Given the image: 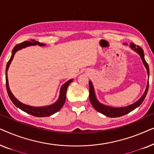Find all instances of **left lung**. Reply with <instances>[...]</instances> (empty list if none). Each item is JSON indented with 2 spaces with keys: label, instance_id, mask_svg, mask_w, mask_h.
<instances>
[{
  "label": "left lung",
  "instance_id": "left-lung-1",
  "mask_svg": "<svg viewBox=\"0 0 154 154\" xmlns=\"http://www.w3.org/2000/svg\"><path fill=\"white\" fill-rule=\"evenodd\" d=\"M125 45L127 44L125 43ZM130 47L132 48V50H134V51L137 52V53L140 54L141 57V59H142L143 64H144L145 67H146L147 73H148V75L149 76V65L147 64L146 61L144 60V54L143 50L141 48V47L138 45H136L135 44L131 43L130 44ZM149 89V81L147 83V85L146 88V90H145L144 93L143 94L142 97H141L138 101H137L135 103L132 104L131 105H129V106H125V107H121V108H115V107H111L109 106H106V105L102 104L99 102V101L97 100L95 93H94V90L93 85H92V83L91 81H89V99L90 101V103L93 106V108L95 109L96 111H97L98 112H100L102 114L106 116L111 117V118H116V117H120L123 116L127 114V113H130V111H133L134 109L140 106V105L143 102V101L146 97L147 92H148Z\"/></svg>",
  "mask_w": 154,
  "mask_h": 154
}]
</instances>
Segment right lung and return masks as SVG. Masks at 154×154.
<instances>
[{"instance_id":"right-lung-1","label":"right lung","mask_w":154,"mask_h":154,"mask_svg":"<svg viewBox=\"0 0 154 154\" xmlns=\"http://www.w3.org/2000/svg\"><path fill=\"white\" fill-rule=\"evenodd\" d=\"M38 45L39 46H44L45 45V43H41L40 42L33 41V40H31V41H24L22 43L17 44L14 46L12 52V55L11 57H10V60L8 61L7 63V66H6V70H5V80H6V88H7V92L8 95H9V97L10 100L12 102V103L15 105L17 107H18L19 109H20L21 110L24 111V112L27 113H29V114L34 116L36 117H46V116H50L56 112H57L58 111H60L63 105L64 104L65 100H66V90L69 84H70L71 82H72L73 79H71L66 82L64 85L62 86L60 89V96H59V98L57 101L56 102H54V104L51 105H49V106H41V107H35V106H29V105H26L23 103L20 102L17 99L14 97V96L12 94V93L10 91V88H9V84H8V68H9L10 63H11L12 59H13L14 54L16 53V52H17L18 50H20L22 48H24L27 47V46L30 45Z\"/></svg>"}]
</instances>
